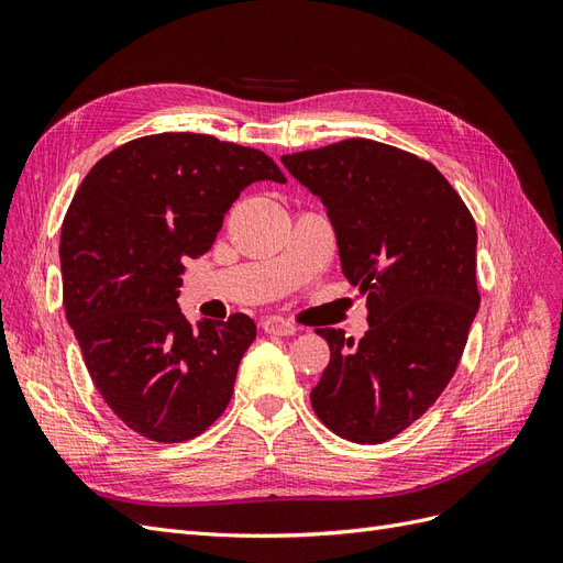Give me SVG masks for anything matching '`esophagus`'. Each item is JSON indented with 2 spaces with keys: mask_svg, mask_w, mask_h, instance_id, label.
<instances>
[{
  "mask_svg": "<svg viewBox=\"0 0 563 563\" xmlns=\"http://www.w3.org/2000/svg\"><path fill=\"white\" fill-rule=\"evenodd\" d=\"M263 331L265 333H269V335H294L296 333V327L291 321H286V319H279V317H267V319H263Z\"/></svg>",
  "mask_w": 563,
  "mask_h": 563,
  "instance_id": "34e87169",
  "label": "esophagus"
}]
</instances>
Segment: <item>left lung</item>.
<instances>
[{"label": "left lung", "mask_w": 563, "mask_h": 563, "mask_svg": "<svg viewBox=\"0 0 563 563\" xmlns=\"http://www.w3.org/2000/svg\"><path fill=\"white\" fill-rule=\"evenodd\" d=\"M327 203L343 272L368 305L360 343L331 347L310 401L331 432L380 444L416 422L451 383L479 310L476 225L428 159L366 139L284 155Z\"/></svg>", "instance_id": "8db88e82"}]
</instances>
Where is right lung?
Here are the masks:
<instances>
[{
	"label": "right lung",
	"mask_w": 563,
	"mask_h": 563,
	"mask_svg": "<svg viewBox=\"0 0 563 563\" xmlns=\"http://www.w3.org/2000/svg\"><path fill=\"white\" fill-rule=\"evenodd\" d=\"M255 180L286 183L265 152L207 133H155L93 164L63 220L65 317L89 376L126 428L162 444L209 430L255 340L251 317L190 323L183 261L207 253Z\"/></svg>",
	"instance_id": "1"
}]
</instances>
